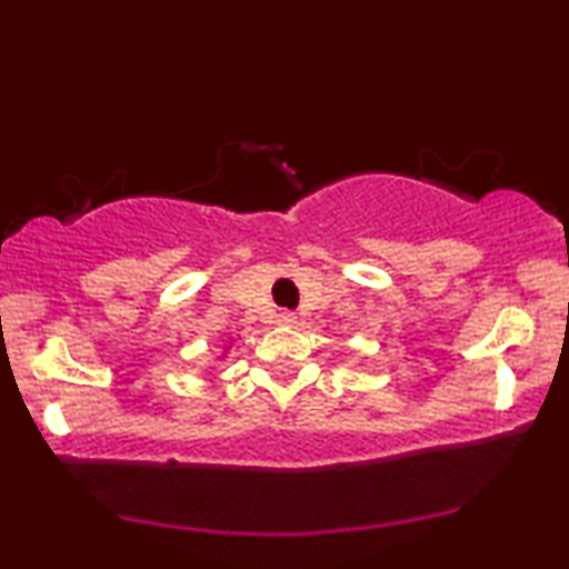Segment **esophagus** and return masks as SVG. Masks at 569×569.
<instances>
[{
    "mask_svg": "<svg viewBox=\"0 0 569 569\" xmlns=\"http://www.w3.org/2000/svg\"><path fill=\"white\" fill-rule=\"evenodd\" d=\"M295 321H298V316L290 313V310H282V313L277 316V323H279V326H292Z\"/></svg>",
    "mask_w": 569,
    "mask_h": 569,
    "instance_id": "obj_1",
    "label": "esophagus"
}]
</instances>
